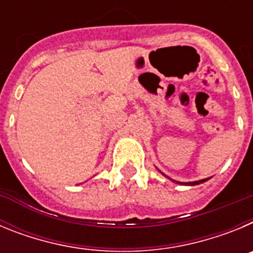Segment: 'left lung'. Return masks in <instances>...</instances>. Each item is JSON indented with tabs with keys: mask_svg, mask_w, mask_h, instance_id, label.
<instances>
[{
	"mask_svg": "<svg viewBox=\"0 0 253 253\" xmlns=\"http://www.w3.org/2000/svg\"><path fill=\"white\" fill-rule=\"evenodd\" d=\"M207 180L208 178H204V180H200V181H194V182H189V184H186V185H199V184H203V182H205ZM178 184H180V182H178Z\"/></svg>",
	"mask_w": 253,
	"mask_h": 253,
	"instance_id": "left-lung-1",
	"label": "left lung"
}]
</instances>
